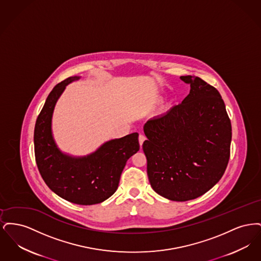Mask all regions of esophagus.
I'll use <instances>...</instances> for the list:
<instances>
[{"label": "esophagus", "instance_id": "34e87169", "mask_svg": "<svg viewBox=\"0 0 261 261\" xmlns=\"http://www.w3.org/2000/svg\"><path fill=\"white\" fill-rule=\"evenodd\" d=\"M146 140V137L145 135H143V134H140L139 135V143H140V146H141V148H142V145H143V143H144V141Z\"/></svg>", "mask_w": 261, "mask_h": 261}]
</instances>
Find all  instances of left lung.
Masks as SVG:
<instances>
[{
  "label": "left lung",
  "instance_id": "obj_1",
  "mask_svg": "<svg viewBox=\"0 0 261 261\" xmlns=\"http://www.w3.org/2000/svg\"><path fill=\"white\" fill-rule=\"evenodd\" d=\"M181 103L144 125L150 186L165 199L186 201L210 191L230 159L232 126L219 92L199 77Z\"/></svg>",
  "mask_w": 261,
  "mask_h": 261
}]
</instances>
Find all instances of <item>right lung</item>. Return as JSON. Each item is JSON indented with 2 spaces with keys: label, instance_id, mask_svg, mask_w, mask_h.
Masks as SVG:
<instances>
[{
  "label": "right lung",
  "instance_id": "add662e5",
  "mask_svg": "<svg viewBox=\"0 0 261 261\" xmlns=\"http://www.w3.org/2000/svg\"><path fill=\"white\" fill-rule=\"evenodd\" d=\"M79 76L68 77L51 90L38 115L34 129L35 160L50 190L65 200L81 205L102 202L118 188L126 162L140 149L138 133L111 140L95 152L73 158L62 152L51 134V116L62 92Z\"/></svg>",
  "mask_w": 261,
  "mask_h": 261
}]
</instances>
